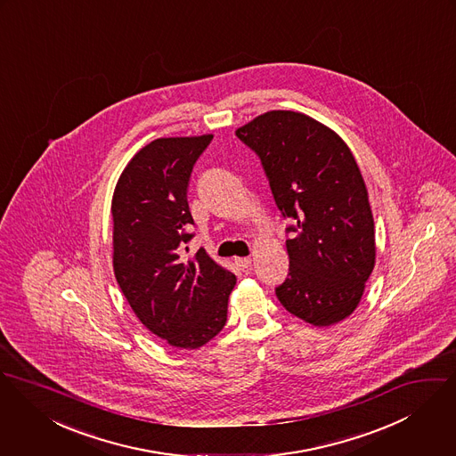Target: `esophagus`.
I'll list each match as a JSON object with an SVG mask.
<instances>
[{
    "instance_id": "obj_1",
    "label": "esophagus",
    "mask_w": 456,
    "mask_h": 456,
    "mask_svg": "<svg viewBox=\"0 0 456 456\" xmlns=\"http://www.w3.org/2000/svg\"><path fill=\"white\" fill-rule=\"evenodd\" d=\"M234 262H236V265H238L240 269H243V271L252 265V258H250V256H241V258H236Z\"/></svg>"
}]
</instances>
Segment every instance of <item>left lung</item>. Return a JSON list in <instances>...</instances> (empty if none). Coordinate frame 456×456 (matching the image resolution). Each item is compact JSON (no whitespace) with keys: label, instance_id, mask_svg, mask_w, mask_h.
Listing matches in <instances>:
<instances>
[{"label":"left lung","instance_id":"obj_1","mask_svg":"<svg viewBox=\"0 0 456 456\" xmlns=\"http://www.w3.org/2000/svg\"><path fill=\"white\" fill-rule=\"evenodd\" d=\"M256 153L287 227L289 274L274 289L283 307L316 327L360 303L374 269V220L346 143L314 118L267 111L236 131Z\"/></svg>","mask_w":456,"mask_h":456}]
</instances>
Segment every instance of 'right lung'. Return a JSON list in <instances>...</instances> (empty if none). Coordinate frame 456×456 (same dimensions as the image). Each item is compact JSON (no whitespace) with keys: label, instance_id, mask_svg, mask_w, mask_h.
<instances>
[{"label":"right lung","instance_id":"add662e5","mask_svg":"<svg viewBox=\"0 0 456 456\" xmlns=\"http://www.w3.org/2000/svg\"><path fill=\"white\" fill-rule=\"evenodd\" d=\"M211 140H153L126 166L111 201L117 283L140 322L180 350L201 348L224 329L236 285L203 248L189 260L180 252L194 238L191 175Z\"/></svg>","mask_w":456,"mask_h":456}]
</instances>
